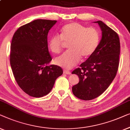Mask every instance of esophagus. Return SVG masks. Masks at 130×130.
<instances>
[{"label": "esophagus", "mask_w": 130, "mask_h": 130, "mask_svg": "<svg viewBox=\"0 0 130 130\" xmlns=\"http://www.w3.org/2000/svg\"><path fill=\"white\" fill-rule=\"evenodd\" d=\"M63 74H67V75H69L71 74V72L69 71H67V70H63Z\"/></svg>", "instance_id": "obj_1"}]
</instances>
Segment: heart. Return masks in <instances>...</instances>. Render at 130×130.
<instances>
[{"label":"heart","mask_w":130,"mask_h":130,"mask_svg":"<svg viewBox=\"0 0 130 130\" xmlns=\"http://www.w3.org/2000/svg\"><path fill=\"white\" fill-rule=\"evenodd\" d=\"M100 34L94 28H86L78 23L65 25L61 30V36L55 35L48 40L47 46L51 52L58 54L63 45L69 43V51L55 59L57 65L71 69L79 62L81 58L86 59L95 52L99 45Z\"/></svg>","instance_id":"heart-1"}]
</instances>
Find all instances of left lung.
<instances>
[{"label":"left lung","instance_id":"obj_1","mask_svg":"<svg viewBox=\"0 0 130 130\" xmlns=\"http://www.w3.org/2000/svg\"><path fill=\"white\" fill-rule=\"evenodd\" d=\"M97 23L102 37L96 51L72 72L79 83L72 88V92L81 100H91L101 95L116 77L119 65L120 42L118 34L103 22Z\"/></svg>","mask_w":130,"mask_h":130}]
</instances>
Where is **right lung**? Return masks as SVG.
Wrapping results in <instances>:
<instances>
[{"label":"right lung","mask_w":130,"mask_h":130,"mask_svg":"<svg viewBox=\"0 0 130 130\" xmlns=\"http://www.w3.org/2000/svg\"><path fill=\"white\" fill-rule=\"evenodd\" d=\"M56 21L36 19L16 31L10 46V62L18 85L29 95L39 98L52 90L63 74L59 66L50 65L47 34Z\"/></svg>","instance_id":"add662e5"}]
</instances>
